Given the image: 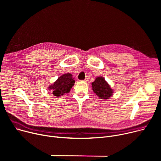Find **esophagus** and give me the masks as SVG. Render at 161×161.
<instances>
[{"instance_id": "1", "label": "esophagus", "mask_w": 161, "mask_h": 161, "mask_svg": "<svg viewBox=\"0 0 161 161\" xmlns=\"http://www.w3.org/2000/svg\"><path fill=\"white\" fill-rule=\"evenodd\" d=\"M85 82H88V81H89V80H88V78H86L84 80H83Z\"/></svg>"}]
</instances>
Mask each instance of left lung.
Wrapping results in <instances>:
<instances>
[{
  "label": "left lung",
  "instance_id": "8db88e82",
  "mask_svg": "<svg viewBox=\"0 0 161 161\" xmlns=\"http://www.w3.org/2000/svg\"><path fill=\"white\" fill-rule=\"evenodd\" d=\"M92 89L101 99H109L114 94L110 85L102 76L97 77L92 83Z\"/></svg>",
  "mask_w": 161,
  "mask_h": 161
}]
</instances>
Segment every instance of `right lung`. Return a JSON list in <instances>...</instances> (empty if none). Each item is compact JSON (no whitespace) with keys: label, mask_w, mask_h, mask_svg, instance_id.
Masks as SVG:
<instances>
[{"label":"right lung","mask_w":161,"mask_h":161,"mask_svg":"<svg viewBox=\"0 0 161 161\" xmlns=\"http://www.w3.org/2000/svg\"><path fill=\"white\" fill-rule=\"evenodd\" d=\"M75 83L70 73L64 74L58 78L53 84L49 85L48 90L56 97L62 96L65 93H69Z\"/></svg>","instance_id":"add662e5"}]
</instances>
